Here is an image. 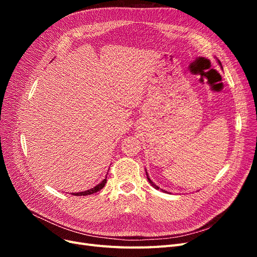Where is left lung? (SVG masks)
Instances as JSON below:
<instances>
[{
  "instance_id": "8db88e82",
  "label": "left lung",
  "mask_w": 257,
  "mask_h": 257,
  "mask_svg": "<svg viewBox=\"0 0 257 257\" xmlns=\"http://www.w3.org/2000/svg\"><path fill=\"white\" fill-rule=\"evenodd\" d=\"M219 63H220V65H222V64H221V62H220V61H219ZM146 174H147V178H148V181H149V182H150V184H151V185L153 186V188H154V189H157V190H159V189H160V188H159V186H158L157 184H154V183H153V182L151 181V179L149 178V176H148V173H147V170H146Z\"/></svg>"
}]
</instances>
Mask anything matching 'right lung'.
<instances>
[{
    "label": "right lung",
    "instance_id": "right-lung-1",
    "mask_svg": "<svg viewBox=\"0 0 257 257\" xmlns=\"http://www.w3.org/2000/svg\"><path fill=\"white\" fill-rule=\"evenodd\" d=\"M106 182H107V177L104 179V180L100 182V183H98L96 186H94V188H92V189H90V190H88V191H83V192H79V193H72V195H75V196H85V195H91V194H93V193H96V192H98V191H100L102 190L104 186H105V184H106Z\"/></svg>",
    "mask_w": 257,
    "mask_h": 257
}]
</instances>
